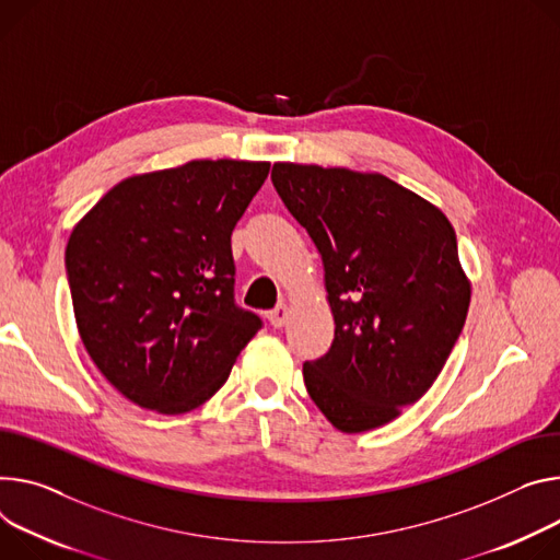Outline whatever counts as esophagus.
Instances as JSON below:
<instances>
[{
    "instance_id": "esophagus-1",
    "label": "esophagus",
    "mask_w": 560,
    "mask_h": 560,
    "mask_svg": "<svg viewBox=\"0 0 560 560\" xmlns=\"http://www.w3.org/2000/svg\"><path fill=\"white\" fill-rule=\"evenodd\" d=\"M285 319H288V306H285V303H279L275 311L268 313V322H270L272 328H283Z\"/></svg>"
}]
</instances>
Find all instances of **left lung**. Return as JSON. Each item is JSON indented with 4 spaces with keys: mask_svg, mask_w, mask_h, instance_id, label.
<instances>
[{
    "mask_svg": "<svg viewBox=\"0 0 560 560\" xmlns=\"http://www.w3.org/2000/svg\"><path fill=\"white\" fill-rule=\"evenodd\" d=\"M272 185L322 254L335 317L303 382L339 431L377 429L433 386L463 332L471 288L455 232L380 174L275 163Z\"/></svg>",
    "mask_w": 560,
    "mask_h": 560,
    "instance_id": "8db88e82",
    "label": "left lung"
}]
</instances>
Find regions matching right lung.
I'll return each instance as SVG.
<instances>
[{
  "label": "right lung",
  "mask_w": 560,
  "mask_h": 560,
  "mask_svg": "<svg viewBox=\"0 0 560 560\" xmlns=\"http://www.w3.org/2000/svg\"><path fill=\"white\" fill-rule=\"evenodd\" d=\"M268 172L191 161L131 176L73 228L65 264L82 343L142 409H196L264 328L236 306L232 230Z\"/></svg>",
  "instance_id": "right-lung-1"
}]
</instances>
